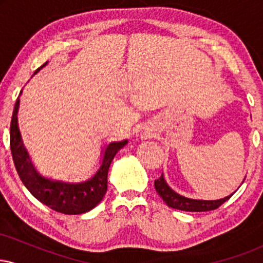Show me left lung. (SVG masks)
Segmentation results:
<instances>
[{"label": "left lung", "instance_id": "obj_1", "mask_svg": "<svg viewBox=\"0 0 263 263\" xmlns=\"http://www.w3.org/2000/svg\"><path fill=\"white\" fill-rule=\"evenodd\" d=\"M155 188L157 190V193L159 194V197L163 199V201H165V204H167L168 206L183 211H192V213H201V211H210L218 209L220 205H222L225 201H228L235 193L234 192L232 194L228 195V197L222 199H218V200H197V199L185 198L183 197V195L178 194V193L174 192V190L168 185L164 177H163V173L158 179L155 180Z\"/></svg>", "mask_w": 263, "mask_h": 263}]
</instances>
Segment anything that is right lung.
Masks as SVG:
<instances>
[{
	"instance_id": "add662e5",
	"label": "right lung",
	"mask_w": 263,
	"mask_h": 263,
	"mask_svg": "<svg viewBox=\"0 0 263 263\" xmlns=\"http://www.w3.org/2000/svg\"><path fill=\"white\" fill-rule=\"evenodd\" d=\"M47 63L39 66L34 74L44 68ZM18 107H20V99L16 100L13 114H12L10 144L14 167L26 188L41 203L58 213L79 215V214L87 213L93 209L102 200L107 190V173L111 162L116 153L127 144V140L111 142L110 144H107L106 148L102 152L104 157H102L100 168L85 182L66 183L49 179V178L42 177L38 173L29 158L28 152L25 148V144L21 138L20 128H18Z\"/></svg>"
}]
</instances>
